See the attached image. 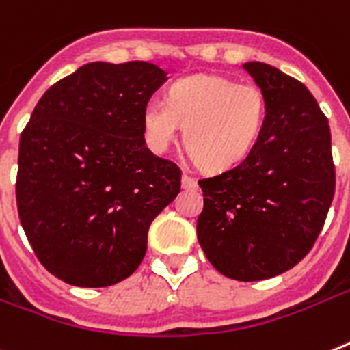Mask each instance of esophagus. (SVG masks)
<instances>
[{
    "label": "esophagus",
    "instance_id": "1",
    "mask_svg": "<svg viewBox=\"0 0 350 350\" xmlns=\"http://www.w3.org/2000/svg\"><path fill=\"white\" fill-rule=\"evenodd\" d=\"M181 185H183V189H196V187H198L196 180H193L189 172H183V178H181Z\"/></svg>",
    "mask_w": 350,
    "mask_h": 350
}]
</instances>
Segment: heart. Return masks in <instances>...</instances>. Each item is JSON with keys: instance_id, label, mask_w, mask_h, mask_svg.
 I'll use <instances>...</instances> for the list:
<instances>
[{"instance_id": "1", "label": "heart", "mask_w": 350, "mask_h": 350, "mask_svg": "<svg viewBox=\"0 0 350 350\" xmlns=\"http://www.w3.org/2000/svg\"><path fill=\"white\" fill-rule=\"evenodd\" d=\"M265 94L249 81L215 75L176 81L167 103L151 99L142 111L149 148L165 152L185 126V144L202 167L222 170L247 157L265 124Z\"/></svg>"}]
</instances>
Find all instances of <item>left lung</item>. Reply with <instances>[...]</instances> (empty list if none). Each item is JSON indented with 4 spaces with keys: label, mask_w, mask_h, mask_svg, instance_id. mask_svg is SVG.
I'll return each instance as SVG.
<instances>
[{
    "label": "left lung",
    "mask_w": 350,
    "mask_h": 350,
    "mask_svg": "<svg viewBox=\"0 0 350 350\" xmlns=\"http://www.w3.org/2000/svg\"><path fill=\"white\" fill-rule=\"evenodd\" d=\"M243 69L265 94V124L245 160L199 181L198 240L220 274L261 281L313 247L333 201L334 165L329 124L310 90L263 62Z\"/></svg>",
    "instance_id": "8db88e82"
}]
</instances>
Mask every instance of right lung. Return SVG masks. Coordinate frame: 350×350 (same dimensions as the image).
Returning a JSON list of instances; mask_svg holds the SVG:
<instances>
[{
  "label": "right lung",
  "mask_w": 350,
  "mask_h": 350,
  "mask_svg": "<svg viewBox=\"0 0 350 350\" xmlns=\"http://www.w3.org/2000/svg\"><path fill=\"white\" fill-rule=\"evenodd\" d=\"M169 80L149 62H90L49 87L21 133L16 198L35 254L58 280L101 288L126 280L180 167L144 139L146 103Z\"/></svg>",
  "instance_id": "right-lung-1"
}]
</instances>
